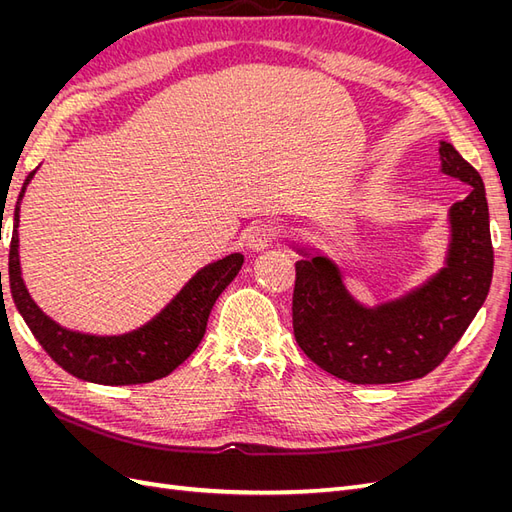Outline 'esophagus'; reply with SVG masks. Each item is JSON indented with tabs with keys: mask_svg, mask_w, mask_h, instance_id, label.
<instances>
[{
	"mask_svg": "<svg viewBox=\"0 0 512 512\" xmlns=\"http://www.w3.org/2000/svg\"><path fill=\"white\" fill-rule=\"evenodd\" d=\"M273 239H275V230L269 224L260 222V224L252 226L250 232H247L245 243H247V247H250V250L260 252V250H267Z\"/></svg>",
	"mask_w": 512,
	"mask_h": 512,
	"instance_id": "esophagus-1",
	"label": "esophagus"
}]
</instances>
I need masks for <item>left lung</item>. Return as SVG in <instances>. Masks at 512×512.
<instances>
[{
	"label": "left lung",
	"instance_id": "1",
	"mask_svg": "<svg viewBox=\"0 0 512 512\" xmlns=\"http://www.w3.org/2000/svg\"><path fill=\"white\" fill-rule=\"evenodd\" d=\"M440 170L470 185L448 209L444 267L397 299L363 305L348 292L335 262L294 247L297 282L292 329L320 369L352 384L416 380L436 369L483 307L493 275L485 185L451 143H440Z\"/></svg>",
	"mask_w": 512,
	"mask_h": 512
}]
</instances>
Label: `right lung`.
Segmentation results:
<instances>
[{
  "label": "right lung",
  "mask_w": 512,
  "mask_h": 512,
  "mask_svg": "<svg viewBox=\"0 0 512 512\" xmlns=\"http://www.w3.org/2000/svg\"><path fill=\"white\" fill-rule=\"evenodd\" d=\"M36 170L27 175L17 207H14L8 258L12 299L29 331L34 333L38 344L61 369L85 382L123 386L153 382L168 376L198 348L200 339L205 335L213 303L241 271L243 254H230L196 271L188 284L170 299V303H166L164 309H160V314L134 331L121 335H94L61 327L59 322L46 316L32 299L21 273V200Z\"/></svg>",
  "instance_id": "add662e5"
}]
</instances>
